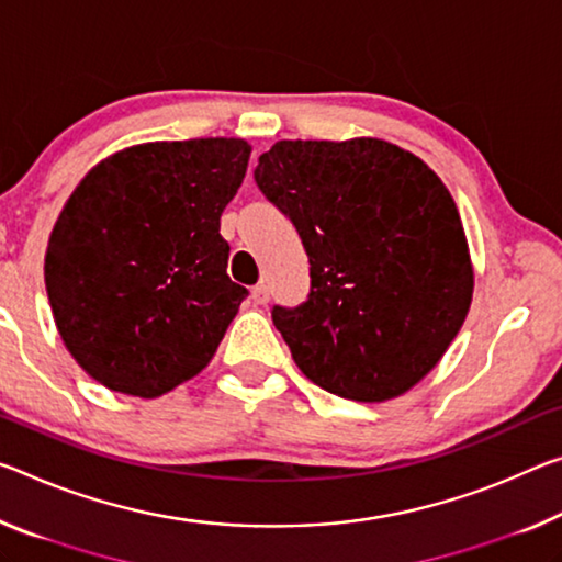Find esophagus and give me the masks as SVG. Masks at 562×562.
<instances>
[{
  "mask_svg": "<svg viewBox=\"0 0 562 562\" xmlns=\"http://www.w3.org/2000/svg\"><path fill=\"white\" fill-rule=\"evenodd\" d=\"M252 300L257 302V305H265V302L270 300V288H267L265 282H257L252 288Z\"/></svg>",
  "mask_w": 562,
  "mask_h": 562,
  "instance_id": "34e87169",
  "label": "esophagus"
}]
</instances>
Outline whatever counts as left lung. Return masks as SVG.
Listing matches in <instances>:
<instances>
[{
    "mask_svg": "<svg viewBox=\"0 0 562 562\" xmlns=\"http://www.w3.org/2000/svg\"><path fill=\"white\" fill-rule=\"evenodd\" d=\"M255 182L310 257L307 300L272 307L305 378L358 403L415 387L456 340L475 284L440 177L385 139H282Z\"/></svg>",
    "mask_w": 562,
    "mask_h": 562,
    "instance_id": "left-lung-1",
    "label": "left lung"
}]
</instances>
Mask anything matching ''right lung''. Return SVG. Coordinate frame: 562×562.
Instances as JSON below:
<instances>
[{
  "label": "right lung",
  "mask_w": 562,
  "mask_h": 562,
  "mask_svg": "<svg viewBox=\"0 0 562 562\" xmlns=\"http://www.w3.org/2000/svg\"><path fill=\"white\" fill-rule=\"evenodd\" d=\"M252 147L147 142L87 172L49 235L44 282L61 342L114 393L159 397L207 368L239 305L220 217Z\"/></svg>",
  "instance_id": "obj_1"
}]
</instances>
